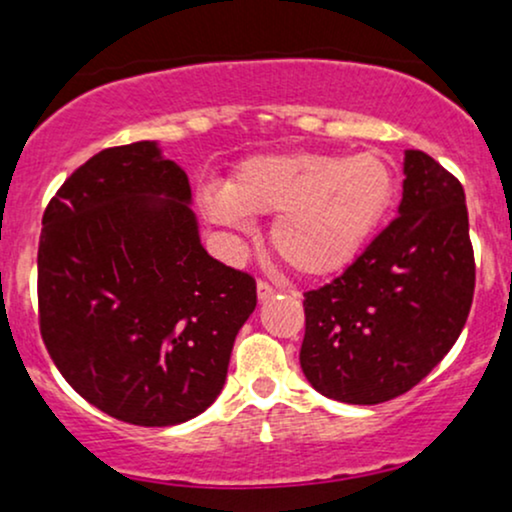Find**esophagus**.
Instances as JSON below:
<instances>
[{
  "instance_id": "obj_1",
  "label": "esophagus",
  "mask_w": 512,
  "mask_h": 512,
  "mask_svg": "<svg viewBox=\"0 0 512 512\" xmlns=\"http://www.w3.org/2000/svg\"><path fill=\"white\" fill-rule=\"evenodd\" d=\"M274 293H276V289L274 286H269L267 281H257V298H260L262 303L269 301V298H274Z\"/></svg>"
}]
</instances>
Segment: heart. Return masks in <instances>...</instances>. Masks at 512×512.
I'll use <instances>...</instances> for the list:
<instances>
[{
  "label": "heart",
  "mask_w": 512,
  "mask_h": 512,
  "mask_svg": "<svg viewBox=\"0 0 512 512\" xmlns=\"http://www.w3.org/2000/svg\"><path fill=\"white\" fill-rule=\"evenodd\" d=\"M395 197V175L375 154H264L204 185L199 209L214 226L250 231L273 216L272 248L291 269L325 276L344 269L373 236Z\"/></svg>",
  "instance_id": "1"
}]
</instances>
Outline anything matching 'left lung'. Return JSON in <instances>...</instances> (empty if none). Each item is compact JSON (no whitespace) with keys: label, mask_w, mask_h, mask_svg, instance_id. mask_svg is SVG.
<instances>
[{"label":"left lung","mask_w":512,"mask_h":512,"mask_svg":"<svg viewBox=\"0 0 512 512\" xmlns=\"http://www.w3.org/2000/svg\"><path fill=\"white\" fill-rule=\"evenodd\" d=\"M472 296L460 180L424 151L407 149L397 219L342 276L305 293V378L346 404L404 395L457 342Z\"/></svg>","instance_id":"left-lung-1"}]
</instances>
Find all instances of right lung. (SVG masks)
I'll return each instance as SVG.
<instances>
[{
  "label": "right lung",
  "instance_id": "add662e5",
  "mask_svg": "<svg viewBox=\"0 0 512 512\" xmlns=\"http://www.w3.org/2000/svg\"><path fill=\"white\" fill-rule=\"evenodd\" d=\"M40 334L86 402L134 426L214 404L255 279L204 250L185 170L158 142L105 149L43 214Z\"/></svg>",
  "mask_w": 512,
  "mask_h": 512
}]
</instances>
